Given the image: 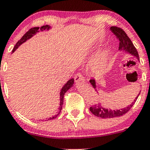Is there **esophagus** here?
I'll list each match as a JSON object with an SVG mask.
<instances>
[{"label":"esophagus","instance_id":"esophagus-1","mask_svg":"<svg viewBox=\"0 0 150 150\" xmlns=\"http://www.w3.org/2000/svg\"><path fill=\"white\" fill-rule=\"evenodd\" d=\"M75 81L76 83H80L81 82H85L83 76L80 73H77L75 76Z\"/></svg>","mask_w":150,"mask_h":150}]
</instances>
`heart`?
Masks as SVG:
<instances>
[{"label": "heart", "instance_id": "obj_1", "mask_svg": "<svg viewBox=\"0 0 150 150\" xmlns=\"http://www.w3.org/2000/svg\"><path fill=\"white\" fill-rule=\"evenodd\" d=\"M108 51L106 50L103 51L98 58V59L92 64V70L95 73L99 74L104 71L106 69V63L107 60Z\"/></svg>", "mask_w": 150, "mask_h": 150}]
</instances>
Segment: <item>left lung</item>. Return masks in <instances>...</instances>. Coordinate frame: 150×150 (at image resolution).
I'll use <instances>...</instances> for the list:
<instances>
[{"label":"left lung","instance_id":"left-lung-1","mask_svg":"<svg viewBox=\"0 0 150 150\" xmlns=\"http://www.w3.org/2000/svg\"><path fill=\"white\" fill-rule=\"evenodd\" d=\"M111 32H113L115 35L116 36L118 39L119 40V47H118V50L120 51H123L125 52L130 53L132 56H135L138 59V61L140 60L139 58V55L137 53V49H135V47L134 46L133 44L131 42V40L130 39V38L128 37L126 33L123 31L122 29L119 28V27H111L110 28ZM91 85H92V87H94V89H95V91H97V85H96V82L94 80H89ZM140 93L139 92L138 95L136 97L131 104L129 105L127 107L121 108V109L118 110H111V109H108V108H105L101 106L100 103L97 105H94V106H91L89 108V110L92 112L94 116L97 117H100L102 118H115V117H118L121 116L123 115H124L126 113L130 108H132V106H133L134 104L135 103L136 100H137V97L140 95Z\"/></svg>","mask_w":150,"mask_h":150}]
</instances>
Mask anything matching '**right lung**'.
I'll use <instances>...</instances> for the list:
<instances>
[{
  "instance_id": "right-lung-1",
  "label": "right lung",
  "mask_w": 150,
  "mask_h": 150,
  "mask_svg": "<svg viewBox=\"0 0 150 150\" xmlns=\"http://www.w3.org/2000/svg\"><path fill=\"white\" fill-rule=\"evenodd\" d=\"M51 28V27H50L49 25H45V26H42V27H33V28L30 29V30H29L28 32H26V33L23 35V37H22L21 39H20V40L17 42V44H15L14 49H13V53L14 52L15 50L18 49L19 46L21 45L22 44H23L24 42H26V41L28 40V39H30V38H32L34 35H35L36 34L38 33V32H43V31H44V30H49ZM73 83H74V79L72 78V79H70V80H68V82L65 84L64 86L62 87V89H61V92H60V101H60V106H59V108H58V113H56L55 116H53V117H51V118H48V120H49L54 119V118H56V117L59 115V113H61V111L62 110V107H63V98H64L65 93L66 92L68 89L71 88L72 87H73Z\"/></svg>"
}]
</instances>
